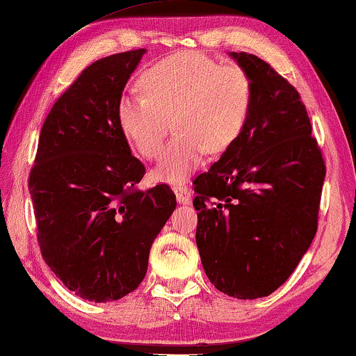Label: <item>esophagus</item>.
Wrapping results in <instances>:
<instances>
[{
	"label": "esophagus",
	"instance_id": "esophagus-1",
	"mask_svg": "<svg viewBox=\"0 0 356 356\" xmlns=\"http://www.w3.org/2000/svg\"><path fill=\"white\" fill-rule=\"evenodd\" d=\"M172 190H174V193H176L179 204H190L191 193H190V190L185 187V185H174Z\"/></svg>",
	"mask_w": 356,
	"mask_h": 356
}]
</instances>
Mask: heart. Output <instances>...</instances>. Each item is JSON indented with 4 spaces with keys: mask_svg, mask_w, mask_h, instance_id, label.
<instances>
[{
    "mask_svg": "<svg viewBox=\"0 0 356 356\" xmlns=\"http://www.w3.org/2000/svg\"><path fill=\"white\" fill-rule=\"evenodd\" d=\"M140 93L122 95L118 125L144 158H156L171 129L154 176L182 182L202 165L206 154H220L236 143L249 118L253 82L239 65H220L200 52L169 55L140 76Z\"/></svg>",
    "mask_w": 356,
    "mask_h": 356,
    "instance_id": "obj_1",
    "label": "heart"
}]
</instances>
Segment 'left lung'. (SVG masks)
<instances>
[{
	"label": "left lung",
	"mask_w": 356,
	"mask_h": 356,
	"mask_svg": "<svg viewBox=\"0 0 356 356\" xmlns=\"http://www.w3.org/2000/svg\"><path fill=\"white\" fill-rule=\"evenodd\" d=\"M229 56L252 77V109L236 143L195 179L196 245L218 291L257 300L312 244L326 168L296 88L257 55Z\"/></svg>",
	"instance_id": "1"
}]
</instances>
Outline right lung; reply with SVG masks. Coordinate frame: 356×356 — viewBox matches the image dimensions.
I'll list each match as a JSON object with an SVG mask.
<instances>
[{
	"mask_svg": "<svg viewBox=\"0 0 356 356\" xmlns=\"http://www.w3.org/2000/svg\"><path fill=\"white\" fill-rule=\"evenodd\" d=\"M144 54H115L82 71L44 122L28 180L44 261L93 302L138 289L177 204L166 184L136 188L145 168L118 125V99Z\"/></svg>",
	"mask_w": 356,
	"mask_h": 356,
	"instance_id": "right-lung-1",
	"label": "right lung"
}]
</instances>
